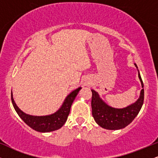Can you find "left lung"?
<instances>
[{"label":"left lung","mask_w":158,"mask_h":158,"mask_svg":"<svg viewBox=\"0 0 158 158\" xmlns=\"http://www.w3.org/2000/svg\"><path fill=\"white\" fill-rule=\"evenodd\" d=\"M138 71V77L142 88L143 83L139 74L138 68L135 64ZM92 115L96 123L103 128L108 130H118L129 125L140 110L144 100V89H142L135 102L123 108H115L107 105L99 97L97 91L91 89Z\"/></svg>","instance_id":"left-lung-1"}]
</instances>
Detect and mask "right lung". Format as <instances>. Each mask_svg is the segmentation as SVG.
Returning <instances> with one entry per match:
<instances>
[{
	"instance_id": "add662e5",
	"label": "right lung",
	"mask_w": 158,
	"mask_h": 158,
	"mask_svg": "<svg viewBox=\"0 0 158 158\" xmlns=\"http://www.w3.org/2000/svg\"><path fill=\"white\" fill-rule=\"evenodd\" d=\"M81 89V87L77 89L73 90L69 95L65 98L64 102L61 105L59 110L55 113L46 116H32L27 114L23 112L14 101L12 97V92L11 94V99H12V105L15 111L19 114L21 119L27 126H29L32 129L39 132H50L59 129L61 128L65 123L70 114V108L73 104L74 99L77 96L79 91Z\"/></svg>"
}]
</instances>
